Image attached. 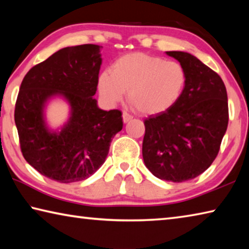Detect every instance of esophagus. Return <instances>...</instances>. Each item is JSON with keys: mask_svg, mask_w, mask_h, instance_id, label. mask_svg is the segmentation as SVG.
Segmentation results:
<instances>
[{"mask_svg": "<svg viewBox=\"0 0 249 249\" xmlns=\"http://www.w3.org/2000/svg\"><path fill=\"white\" fill-rule=\"evenodd\" d=\"M122 117H123V122H124V123H127V122H129L130 120L133 119V116L129 115L127 112H123V115H122Z\"/></svg>", "mask_w": 249, "mask_h": 249, "instance_id": "esophagus-1", "label": "esophagus"}]
</instances>
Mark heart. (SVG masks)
<instances>
[{
	"label": "heart",
	"mask_w": 249,
	"mask_h": 249,
	"mask_svg": "<svg viewBox=\"0 0 249 249\" xmlns=\"http://www.w3.org/2000/svg\"><path fill=\"white\" fill-rule=\"evenodd\" d=\"M187 73L178 61L142 53L117 58L111 71L99 75L98 89L104 102L115 105L128 91V102L144 115L166 112L182 95Z\"/></svg>",
	"instance_id": "obj_1"
}]
</instances>
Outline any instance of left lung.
Segmentation results:
<instances>
[{
    "label": "left lung",
    "instance_id": "left-lung-1",
    "mask_svg": "<svg viewBox=\"0 0 249 249\" xmlns=\"http://www.w3.org/2000/svg\"><path fill=\"white\" fill-rule=\"evenodd\" d=\"M166 53L182 65L187 84L174 107L145 120L142 158L157 178L183 182L200 176L216 158L229 124V104L216 72L191 53Z\"/></svg>",
    "mask_w": 249,
    "mask_h": 249
}]
</instances>
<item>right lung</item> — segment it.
<instances>
[{"instance_id": "1", "label": "right lung", "mask_w": 249, "mask_h": 249, "mask_svg": "<svg viewBox=\"0 0 249 249\" xmlns=\"http://www.w3.org/2000/svg\"><path fill=\"white\" fill-rule=\"evenodd\" d=\"M101 65L100 46L66 47L33 67L20 84L14 113L20 150L49 179L71 183L89 178L123 128L121 111H103L93 99ZM57 96L70 104L71 116L53 131L45 123L44 107Z\"/></svg>"}]
</instances>
